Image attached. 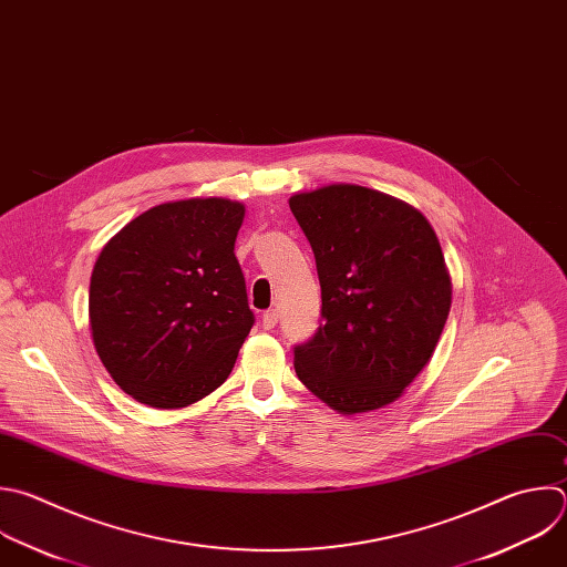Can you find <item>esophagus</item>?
Returning a JSON list of instances; mask_svg holds the SVG:
<instances>
[{"label": "esophagus", "instance_id": "1", "mask_svg": "<svg viewBox=\"0 0 567 567\" xmlns=\"http://www.w3.org/2000/svg\"><path fill=\"white\" fill-rule=\"evenodd\" d=\"M278 318H280L278 309H267V311L262 313V327H265V329H274V327L278 324Z\"/></svg>", "mask_w": 567, "mask_h": 567}]
</instances>
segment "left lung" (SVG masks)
I'll return each mask as SVG.
<instances>
[{
	"mask_svg": "<svg viewBox=\"0 0 567 567\" xmlns=\"http://www.w3.org/2000/svg\"><path fill=\"white\" fill-rule=\"evenodd\" d=\"M322 293L318 331L293 347L298 379L342 414L394 403L430 362L452 305L439 238L414 207L355 184L289 200Z\"/></svg>",
	"mask_w": 567,
	"mask_h": 567,
	"instance_id": "obj_1",
	"label": "left lung"
}]
</instances>
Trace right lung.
I'll list each match as a JSON object with an SVG mask.
<instances>
[{
	"instance_id": "obj_1",
	"label": "right lung",
	"mask_w": 567,
	"mask_h": 567,
	"mask_svg": "<svg viewBox=\"0 0 567 567\" xmlns=\"http://www.w3.org/2000/svg\"><path fill=\"white\" fill-rule=\"evenodd\" d=\"M240 203L192 198L157 205L102 249L89 291L100 360L135 401L175 410L231 373L254 327L234 254Z\"/></svg>"
}]
</instances>
